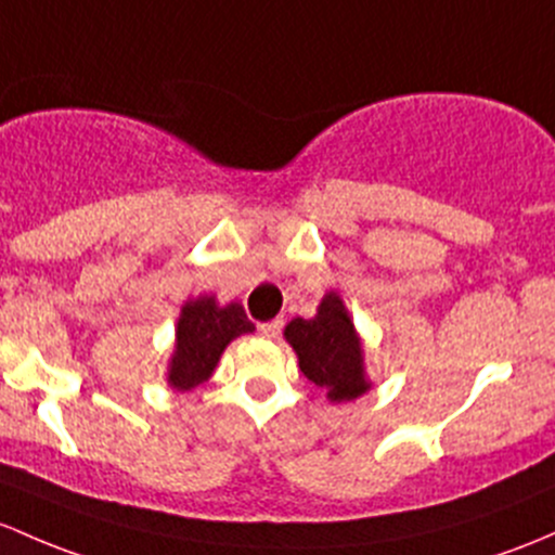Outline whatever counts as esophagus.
Returning <instances> with one entry per match:
<instances>
[{
    "mask_svg": "<svg viewBox=\"0 0 555 555\" xmlns=\"http://www.w3.org/2000/svg\"><path fill=\"white\" fill-rule=\"evenodd\" d=\"M282 319H273V322H262L258 324V332L262 337H268V340H273V337H279V332H282Z\"/></svg>",
    "mask_w": 555,
    "mask_h": 555,
    "instance_id": "obj_1",
    "label": "esophagus"
}]
</instances>
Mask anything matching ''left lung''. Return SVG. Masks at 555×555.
I'll list each match as a JSON object with an SVG mask.
<instances>
[{
  "instance_id": "left-lung-1",
  "label": "left lung",
  "mask_w": 555,
  "mask_h": 555,
  "mask_svg": "<svg viewBox=\"0 0 555 555\" xmlns=\"http://www.w3.org/2000/svg\"><path fill=\"white\" fill-rule=\"evenodd\" d=\"M284 337L300 359L302 375L324 388L326 399L351 401L370 388L353 322L335 293L324 297L313 319H293Z\"/></svg>"
}]
</instances>
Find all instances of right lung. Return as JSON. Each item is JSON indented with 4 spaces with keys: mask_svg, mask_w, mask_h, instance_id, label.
<instances>
[{
    "mask_svg": "<svg viewBox=\"0 0 555 555\" xmlns=\"http://www.w3.org/2000/svg\"><path fill=\"white\" fill-rule=\"evenodd\" d=\"M255 326L238 302L220 308L215 297H199L183 306L178 322V343L170 364V383L178 390H191L207 380L218 366L220 353L233 337Z\"/></svg>",
    "mask_w": 555,
    "mask_h": 555,
    "instance_id": "right-lung-1",
    "label": "right lung"
}]
</instances>
